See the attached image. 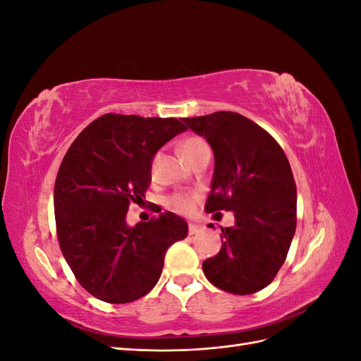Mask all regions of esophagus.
<instances>
[{"label": "esophagus", "mask_w": 361, "mask_h": 361, "mask_svg": "<svg viewBox=\"0 0 361 361\" xmlns=\"http://www.w3.org/2000/svg\"><path fill=\"white\" fill-rule=\"evenodd\" d=\"M203 231V227L202 226H199V224H194V223H190V226H188V232H190V235H197V233H200Z\"/></svg>", "instance_id": "obj_1"}]
</instances>
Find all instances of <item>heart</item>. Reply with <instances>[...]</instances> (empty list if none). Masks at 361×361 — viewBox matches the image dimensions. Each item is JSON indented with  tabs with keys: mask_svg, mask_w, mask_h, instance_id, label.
Returning a JSON list of instances; mask_svg holds the SVG:
<instances>
[{
	"mask_svg": "<svg viewBox=\"0 0 361 361\" xmlns=\"http://www.w3.org/2000/svg\"><path fill=\"white\" fill-rule=\"evenodd\" d=\"M209 149L206 145V141L200 137H188L182 140V143L179 145V154L180 157L187 161V164L197 157L199 154H202L203 150ZM155 162H152V169L154 170ZM192 204V199L188 197V195H183V194H174L171 197L167 199V206L171 207L176 212H185L188 211Z\"/></svg>",
	"mask_w": 361,
	"mask_h": 361,
	"instance_id": "b5f03b06",
	"label": "heart"
}]
</instances>
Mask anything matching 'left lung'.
<instances>
[{"mask_svg": "<svg viewBox=\"0 0 361 361\" xmlns=\"http://www.w3.org/2000/svg\"><path fill=\"white\" fill-rule=\"evenodd\" d=\"M214 150L215 169L204 211L235 214L221 227V250L203 262L218 289L250 295L267 288L285 264L297 227V187L285 152L250 118L218 111L183 118Z\"/></svg>", "mask_w": 361, "mask_h": 361, "instance_id": "obj_1", "label": "left lung"}]
</instances>
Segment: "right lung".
Segmentation results:
<instances>
[{
    "instance_id": "1",
    "label": "right lung",
    "mask_w": 361,
    "mask_h": 361,
    "mask_svg": "<svg viewBox=\"0 0 361 361\" xmlns=\"http://www.w3.org/2000/svg\"><path fill=\"white\" fill-rule=\"evenodd\" d=\"M183 130L173 117L108 113L64 155L54 187L59 244L76 280L97 300L145 297L161 277L169 247L187 238V221L169 211L134 227L126 223L129 204L149 188L155 154Z\"/></svg>"
}]
</instances>
